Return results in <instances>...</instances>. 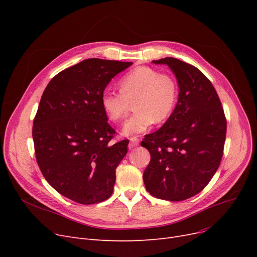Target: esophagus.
<instances>
[{
  "label": "esophagus",
  "instance_id": "obj_1",
  "mask_svg": "<svg viewBox=\"0 0 257 257\" xmlns=\"http://www.w3.org/2000/svg\"><path fill=\"white\" fill-rule=\"evenodd\" d=\"M139 144H140V139L139 138H137V137L130 138V145H129L130 148L137 147V146H139Z\"/></svg>",
  "mask_w": 257,
  "mask_h": 257
}]
</instances>
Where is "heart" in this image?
Wrapping results in <instances>:
<instances>
[{"instance_id":"b5f03b06","label":"heart","mask_w":257,"mask_h":257,"mask_svg":"<svg viewBox=\"0 0 257 257\" xmlns=\"http://www.w3.org/2000/svg\"><path fill=\"white\" fill-rule=\"evenodd\" d=\"M119 92L105 90L101 96L104 112L112 121H120L134 103V113L121 132L127 137L149 129L153 123H163L175 109L179 87L177 80L150 66H139L121 77Z\"/></svg>"}]
</instances>
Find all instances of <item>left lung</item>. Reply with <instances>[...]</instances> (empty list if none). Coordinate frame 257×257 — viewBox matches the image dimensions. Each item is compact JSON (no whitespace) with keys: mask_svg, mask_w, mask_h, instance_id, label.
Here are the masks:
<instances>
[{"mask_svg":"<svg viewBox=\"0 0 257 257\" xmlns=\"http://www.w3.org/2000/svg\"><path fill=\"white\" fill-rule=\"evenodd\" d=\"M153 62L170 66L179 97L164 126L141 144L151 154L144 183L153 197L183 201L203 190L220 167L227 121L217 91L197 67L172 57Z\"/></svg>","mask_w":257,"mask_h":257,"instance_id":"left-lung-1","label":"left lung"}]
</instances>
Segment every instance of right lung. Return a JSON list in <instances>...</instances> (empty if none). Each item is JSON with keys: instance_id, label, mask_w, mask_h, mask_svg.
I'll use <instances>...</instances> for the list:
<instances>
[{"instance_id": "obj_1", "label": "right lung", "mask_w": 257, "mask_h": 257, "mask_svg": "<svg viewBox=\"0 0 257 257\" xmlns=\"http://www.w3.org/2000/svg\"><path fill=\"white\" fill-rule=\"evenodd\" d=\"M132 62L90 58L61 71L47 85L34 117L37 165L48 183L79 204L112 195L115 169L128 152V140L110 143L101 96L110 80Z\"/></svg>"}]
</instances>
